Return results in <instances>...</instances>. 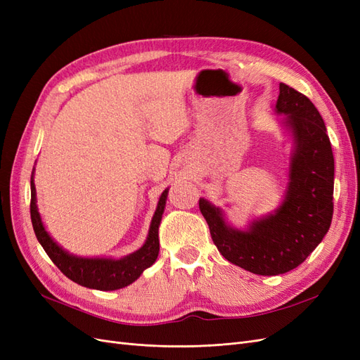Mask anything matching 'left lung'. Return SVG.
Listing matches in <instances>:
<instances>
[{
	"instance_id": "obj_1",
	"label": "left lung",
	"mask_w": 360,
	"mask_h": 360,
	"mask_svg": "<svg viewBox=\"0 0 360 360\" xmlns=\"http://www.w3.org/2000/svg\"><path fill=\"white\" fill-rule=\"evenodd\" d=\"M276 111L287 115L294 153L285 200L275 214L254 221L248 231H238L226 225L219 209L200 200V210L222 257L263 276L287 274L300 266L329 231L333 216L335 162L319 110L307 96L281 82Z\"/></svg>"
}]
</instances>
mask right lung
<instances>
[{
	"mask_svg": "<svg viewBox=\"0 0 360 360\" xmlns=\"http://www.w3.org/2000/svg\"><path fill=\"white\" fill-rule=\"evenodd\" d=\"M168 191H163L158 209L155 212L153 219H151L148 237L144 246L138 249L136 252L130 254L120 259L110 258H81L68 254L66 250L60 248L52 240L46 233L45 226L41 224L40 214L36 205V188L31 179V202L30 213L31 222L37 240L45 249L48 257L52 259L64 275L72 279L76 284L86 288H94L101 291H112L127 287L136 281L143 271L155 263L159 255V225L162 221L163 209H165Z\"/></svg>",
	"mask_w": 360,
	"mask_h": 360,
	"instance_id": "obj_1",
	"label": "right lung"
}]
</instances>
